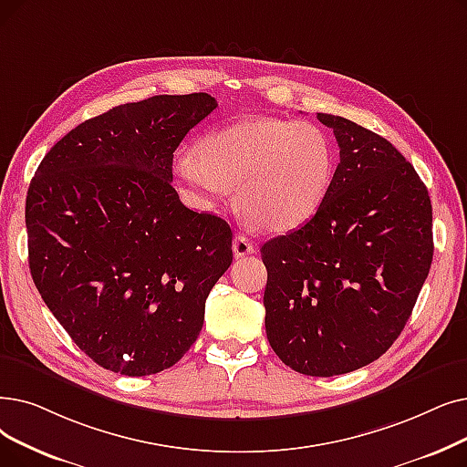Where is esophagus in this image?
<instances>
[{
  "mask_svg": "<svg viewBox=\"0 0 467 467\" xmlns=\"http://www.w3.org/2000/svg\"><path fill=\"white\" fill-rule=\"evenodd\" d=\"M233 252L236 257H244V255H250L254 254V244L252 240L244 234H236L234 240H233Z\"/></svg>",
  "mask_w": 467,
  "mask_h": 467,
  "instance_id": "1",
  "label": "esophagus"
}]
</instances>
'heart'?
Segmentation results:
<instances>
[{
	"instance_id": "obj_1",
	"label": "heart",
	"mask_w": 467,
	"mask_h": 467,
	"mask_svg": "<svg viewBox=\"0 0 467 467\" xmlns=\"http://www.w3.org/2000/svg\"><path fill=\"white\" fill-rule=\"evenodd\" d=\"M175 171L200 208L238 185V200L269 231L306 223L328 192L334 156L328 137L306 121L252 118L202 137L194 154H181Z\"/></svg>"
}]
</instances>
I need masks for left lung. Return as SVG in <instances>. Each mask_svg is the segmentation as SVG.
<instances>
[{
  "mask_svg": "<svg viewBox=\"0 0 467 467\" xmlns=\"http://www.w3.org/2000/svg\"><path fill=\"white\" fill-rule=\"evenodd\" d=\"M339 164L317 213L261 248L273 351L330 378L379 358L410 318L433 259V213L420 175L388 139L334 114Z\"/></svg>",
  "mask_w": 467,
  "mask_h": 467,
  "instance_id": "8db88e82",
  "label": "left lung"
}]
</instances>
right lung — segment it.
I'll list each match as a JSON object with an SVG mask.
<instances>
[{
	"mask_svg": "<svg viewBox=\"0 0 467 467\" xmlns=\"http://www.w3.org/2000/svg\"><path fill=\"white\" fill-rule=\"evenodd\" d=\"M208 93L156 95L86 119L46 154L26 196L36 288L76 346L124 376L166 370L196 341L233 233L171 187L173 152Z\"/></svg>",
	"mask_w": 467,
	"mask_h": 467,
	"instance_id": "right-lung-1",
	"label": "right lung"
}]
</instances>
